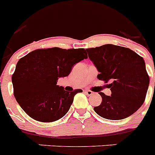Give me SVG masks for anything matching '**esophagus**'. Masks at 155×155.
Segmentation results:
<instances>
[{
	"instance_id": "obj_1",
	"label": "esophagus",
	"mask_w": 155,
	"mask_h": 155,
	"mask_svg": "<svg viewBox=\"0 0 155 155\" xmlns=\"http://www.w3.org/2000/svg\"><path fill=\"white\" fill-rule=\"evenodd\" d=\"M85 93H86L87 95H93V94H94V92H93V91H90V90H86V91H85Z\"/></svg>"
}]
</instances>
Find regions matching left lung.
Returning a JSON list of instances; mask_svg holds the SVG:
<instances>
[{
    "label": "left lung",
    "mask_w": 155,
    "mask_h": 155,
    "mask_svg": "<svg viewBox=\"0 0 155 155\" xmlns=\"http://www.w3.org/2000/svg\"><path fill=\"white\" fill-rule=\"evenodd\" d=\"M96 67L97 78L107 83L111 95L99 92L101 104L94 110L99 116L110 120L127 118L145 101L150 77L143 57L127 48L113 45L86 49Z\"/></svg>",
    "instance_id": "obj_1"
}]
</instances>
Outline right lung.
<instances>
[{
    "label": "right lung",
    "instance_id": "right-lung-1",
    "mask_svg": "<svg viewBox=\"0 0 155 155\" xmlns=\"http://www.w3.org/2000/svg\"><path fill=\"white\" fill-rule=\"evenodd\" d=\"M84 48L36 49L19 60L12 76L16 100L25 112L43 123L64 117L81 89L66 91L57 80L70 74L74 64L87 59Z\"/></svg>",
    "mask_w": 155,
    "mask_h": 155
}]
</instances>
